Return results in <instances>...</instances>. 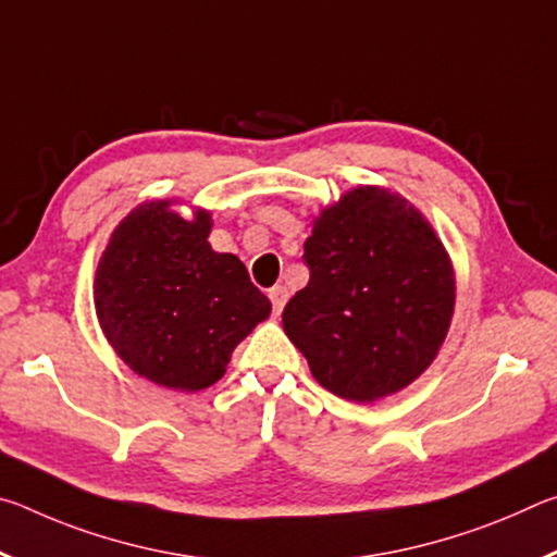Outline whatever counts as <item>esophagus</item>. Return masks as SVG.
Masks as SVG:
<instances>
[{
	"label": "esophagus",
	"instance_id": "1",
	"mask_svg": "<svg viewBox=\"0 0 557 557\" xmlns=\"http://www.w3.org/2000/svg\"><path fill=\"white\" fill-rule=\"evenodd\" d=\"M268 297L272 301V312L280 314L282 307H285V301H287V289L282 287V285H275V287L268 292Z\"/></svg>",
	"mask_w": 557,
	"mask_h": 557
}]
</instances>
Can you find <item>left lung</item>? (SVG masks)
I'll return each mask as SVG.
<instances>
[{"label":"left lung","instance_id":"obj_1","mask_svg":"<svg viewBox=\"0 0 557 557\" xmlns=\"http://www.w3.org/2000/svg\"><path fill=\"white\" fill-rule=\"evenodd\" d=\"M301 258L309 282L282 326L326 391L373 403L435 361L455 312V270L408 199L351 188L314 221Z\"/></svg>","mask_w":557,"mask_h":557}]
</instances>
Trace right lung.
<instances>
[{"mask_svg":"<svg viewBox=\"0 0 557 557\" xmlns=\"http://www.w3.org/2000/svg\"><path fill=\"white\" fill-rule=\"evenodd\" d=\"M209 233V211L186 221L172 201H149L122 219L98 262L102 334L132 371L164 388H209L272 312L243 262L215 252Z\"/></svg>","mask_w":557,"mask_h":557,"instance_id":"1","label":"right lung"}]
</instances>
